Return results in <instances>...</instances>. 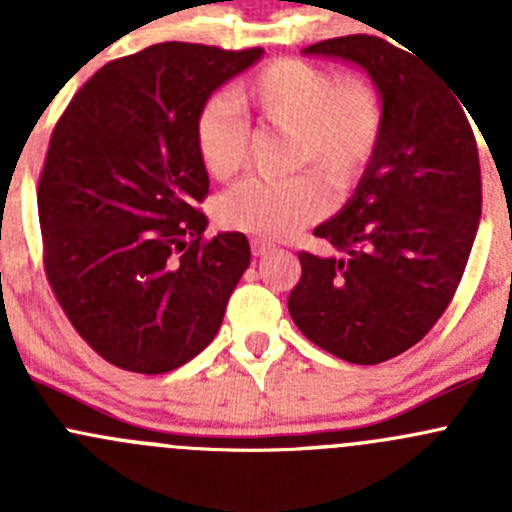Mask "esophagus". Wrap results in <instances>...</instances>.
<instances>
[{
    "label": "esophagus",
    "instance_id": "obj_1",
    "mask_svg": "<svg viewBox=\"0 0 512 512\" xmlns=\"http://www.w3.org/2000/svg\"><path fill=\"white\" fill-rule=\"evenodd\" d=\"M275 250H277V247L272 245V242L257 240V237H255V240H252V255H257V257H260V255H270V252H275Z\"/></svg>",
    "mask_w": 512,
    "mask_h": 512
}]
</instances>
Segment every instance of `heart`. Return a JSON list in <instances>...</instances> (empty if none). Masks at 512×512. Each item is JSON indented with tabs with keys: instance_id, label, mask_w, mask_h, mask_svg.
<instances>
[{
	"instance_id": "obj_1",
	"label": "heart",
	"mask_w": 512,
	"mask_h": 512,
	"mask_svg": "<svg viewBox=\"0 0 512 512\" xmlns=\"http://www.w3.org/2000/svg\"><path fill=\"white\" fill-rule=\"evenodd\" d=\"M235 101L260 123L294 136L297 168L314 165L337 188L364 175L384 136V103L361 76L334 81L329 71L297 59H277L235 89ZM195 146L210 178L227 180L247 156V126L223 98L203 103ZM329 190L314 173L287 180H242L220 198L218 218L230 230L280 240L324 218Z\"/></svg>"
}]
</instances>
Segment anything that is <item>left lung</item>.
<instances>
[{
  "label": "left lung",
  "instance_id": "left-lung-1",
  "mask_svg": "<svg viewBox=\"0 0 512 512\" xmlns=\"http://www.w3.org/2000/svg\"><path fill=\"white\" fill-rule=\"evenodd\" d=\"M302 54L364 69L384 136L349 203L314 227L344 257L299 252L289 317L329 354L381 364L421 342L456 294L480 223L476 138L466 103L414 51L354 34Z\"/></svg>",
  "mask_w": 512,
  "mask_h": 512
}]
</instances>
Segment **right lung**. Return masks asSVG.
<instances>
[{
  "mask_svg": "<svg viewBox=\"0 0 512 512\" xmlns=\"http://www.w3.org/2000/svg\"><path fill=\"white\" fill-rule=\"evenodd\" d=\"M265 49L165 41L98 69L51 133L39 180L49 285L113 366L165 374L208 347L250 267L242 232L203 242L195 118Z\"/></svg>",
  "mask_w": 512,
  "mask_h": 512,
  "instance_id": "add662e5",
  "label": "right lung"
}]
</instances>
